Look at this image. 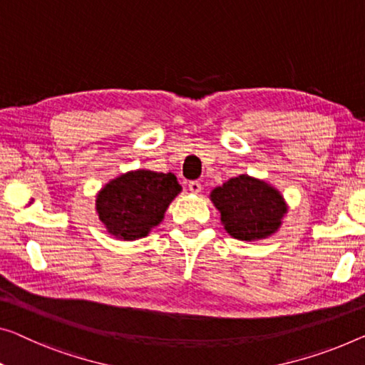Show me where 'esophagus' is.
Segmentation results:
<instances>
[{
  "instance_id": "obj_1",
  "label": "esophagus",
  "mask_w": 365,
  "mask_h": 365,
  "mask_svg": "<svg viewBox=\"0 0 365 365\" xmlns=\"http://www.w3.org/2000/svg\"><path fill=\"white\" fill-rule=\"evenodd\" d=\"M188 188H190V192L200 193L201 192V183L198 180H192V182H188Z\"/></svg>"
}]
</instances>
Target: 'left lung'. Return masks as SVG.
<instances>
[{
  "instance_id": "1",
  "label": "left lung",
  "mask_w": 365,
  "mask_h": 365,
  "mask_svg": "<svg viewBox=\"0 0 365 365\" xmlns=\"http://www.w3.org/2000/svg\"><path fill=\"white\" fill-rule=\"evenodd\" d=\"M226 231L241 241L262 239L275 232L287 213L282 195L265 182L247 175L227 180L211 192Z\"/></svg>"
}]
</instances>
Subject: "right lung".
Listing matches in <instances>:
<instances>
[{
  "mask_svg": "<svg viewBox=\"0 0 365 365\" xmlns=\"http://www.w3.org/2000/svg\"><path fill=\"white\" fill-rule=\"evenodd\" d=\"M182 187L173 173L129 172L101 190L96 211L106 230L126 241L148 236Z\"/></svg>",
  "mask_w": 365,
  "mask_h": 365,
  "instance_id": "obj_1",
  "label": "right lung"
}]
</instances>
